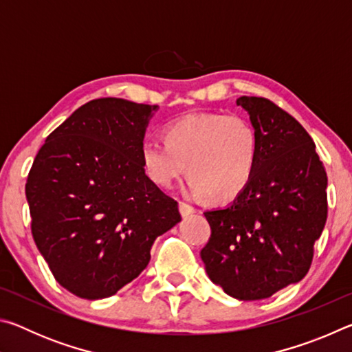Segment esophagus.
I'll list each match as a JSON object with an SVG mask.
<instances>
[{
  "label": "esophagus",
  "instance_id": "esophagus-1",
  "mask_svg": "<svg viewBox=\"0 0 352 352\" xmlns=\"http://www.w3.org/2000/svg\"><path fill=\"white\" fill-rule=\"evenodd\" d=\"M178 208H180V214H182L183 217H188V216H190V214L195 212L194 206L184 204V201H180V205H178Z\"/></svg>",
  "mask_w": 352,
  "mask_h": 352
}]
</instances>
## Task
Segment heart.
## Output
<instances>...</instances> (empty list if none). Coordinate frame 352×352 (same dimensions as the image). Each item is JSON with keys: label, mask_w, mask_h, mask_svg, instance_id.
<instances>
[{"label": "heart", "mask_w": 352, "mask_h": 352, "mask_svg": "<svg viewBox=\"0 0 352 352\" xmlns=\"http://www.w3.org/2000/svg\"><path fill=\"white\" fill-rule=\"evenodd\" d=\"M163 138L141 146L142 169L160 188H170L186 170L195 197L230 201L253 180L259 136L245 118L190 113L169 122Z\"/></svg>", "instance_id": "obj_1"}]
</instances>
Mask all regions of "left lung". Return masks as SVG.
I'll list each match as a JSON object with an SVG mask.
<instances>
[{
  "label": "left lung",
  "mask_w": 352,
  "mask_h": 352,
  "mask_svg": "<svg viewBox=\"0 0 352 352\" xmlns=\"http://www.w3.org/2000/svg\"><path fill=\"white\" fill-rule=\"evenodd\" d=\"M259 136L252 183L233 204L205 212V270L226 295L264 300L301 281L327 217V177L311 136L272 100L242 96Z\"/></svg>",
  "instance_id": "1"
}]
</instances>
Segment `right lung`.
Returning a JSON list of instances; mask_svg holds the SVG:
<instances>
[{
  "label": "right lung",
  "instance_id": "1",
  "mask_svg": "<svg viewBox=\"0 0 352 352\" xmlns=\"http://www.w3.org/2000/svg\"><path fill=\"white\" fill-rule=\"evenodd\" d=\"M158 105L94 99L47 136L26 183L32 236L56 281L79 298L115 295L182 220L141 164Z\"/></svg>",
  "mask_w": 352,
  "mask_h": 352
}]
</instances>
